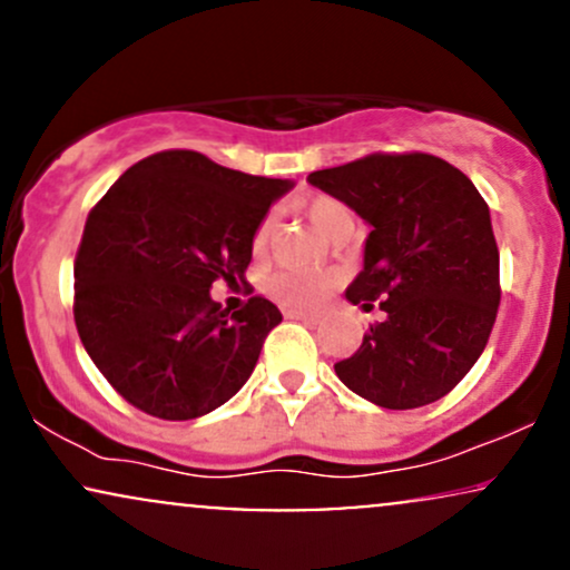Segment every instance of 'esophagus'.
Instances as JSON below:
<instances>
[{"mask_svg": "<svg viewBox=\"0 0 570 570\" xmlns=\"http://www.w3.org/2000/svg\"><path fill=\"white\" fill-rule=\"evenodd\" d=\"M286 318H294V322H307V324H316L318 313H307V311H286Z\"/></svg>", "mask_w": 570, "mask_h": 570, "instance_id": "34e87169", "label": "esophagus"}]
</instances>
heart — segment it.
Masks as SVG:
<instances>
[{"label": "heart", "mask_w": 570, "mask_h": 570, "mask_svg": "<svg viewBox=\"0 0 570 570\" xmlns=\"http://www.w3.org/2000/svg\"><path fill=\"white\" fill-rule=\"evenodd\" d=\"M307 217L316 225L318 233L330 235L335 233L340 225H348L351 212L343 203L335 198H313L307 203ZM273 219L265 217L254 230L252 246L254 252H263L271 238ZM337 284L335 273H303V271H281L267 281V292L278 299L281 305L289 307H316L330 294L332 286Z\"/></svg>", "instance_id": "b5f03b06"}]
</instances>
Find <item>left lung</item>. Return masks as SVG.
I'll list each match as a JSON object with an SVG mask.
<instances>
[{
  "instance_id": "1",
  "label": "left lung",
  "mask_w": 570,
  "mask_h": 570,
  "mask_svg": "<svg viewBox=\"0 0 570 570\" xmlns=\"http://www.w3.org/2000/svg\"><path fill=\"white\" fill-rule=\"evenodd\" d=\"M372 227L345 297L383 322L335 364L353 394L385 410L436 402L463 381L501 303L490 208L466 174L426 153L367 155L307 176Z\"/></svg>"
}]
</instances>
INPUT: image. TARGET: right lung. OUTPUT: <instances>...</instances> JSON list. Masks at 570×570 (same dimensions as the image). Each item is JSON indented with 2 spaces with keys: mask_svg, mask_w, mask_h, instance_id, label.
Returning <instances> with one entry per match:
<instances>
[{
  "mask_svg": "<svg viewBox=\"0 0 570 570\" xmlns=\"http://www.w3.org/2000/svg\"><path fill=\"white\" fill-rule=\"evenodd\" d=\"M289 189V179L168 149L130 166L96 203L75 259V324L126 402L193 421L238 394L281 311L265 297L222 311L212 286L246 281L254 230Z\"/></svg>",
  "mask_w": 570,
  "mask_h": 570,
  "instance_id": "right-lung-1",
  "label": "right lung"
}]
</instances>
